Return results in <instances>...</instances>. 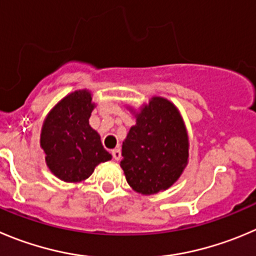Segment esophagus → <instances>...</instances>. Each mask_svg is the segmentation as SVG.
<instances>
[{
	"instance_id": "esophagus-1",
	"label": "esophagus",
	"mask_w": 256,
	"mask_h": 256,
	"mask_svg": "<svg viewBox=\"0 0 256 256\" xmlns=\"http://www.w3.org/2000/svg\"><path fill=\"white\" fill-rule=\"evenodd\" d=\"M112 154H113V158L116 160H119L122 157V153H120V150H119V148H116V150H112Z\"/></svg>"
}]
</instances>
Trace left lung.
Here are the masks:
<instances>
[{
    "label": "left lung",
    "mask_w": 256,
    "mask_h": 256,
    "mask_svg": "<svg viewBox=\"0 0 256 256\" xmlns=\"http://www.w3.org/2000/svg\"><path fill=\"white\" fill-rule=\"evenodd\" d=\"M136 124L122 146L120 167L136 192L154 194L168 190L188 163V133L178 108L152 96L140 110L126 106Z\"/></svg>",
    "instance_id": "8db88e82"
}]
</instances>
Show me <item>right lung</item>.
Listing matches in <instances>:
<instances>
[{"label":"right lung","instance_id":"1","mask_svg":"<svg viewBox=\"0 0 256 256\" xmlns=\"http://www.w3.org/2000/svg\"><path fill=\"white\" fill-rule=\"evenodd\" d=\"M96 104L92 92L79 89L65 96L42 123L40 147L51 174L64 182H84L99 163L112 160L100 136L89 124Z\"/></svg>","mask_w":256,"mask_h":256}]
</instances>
